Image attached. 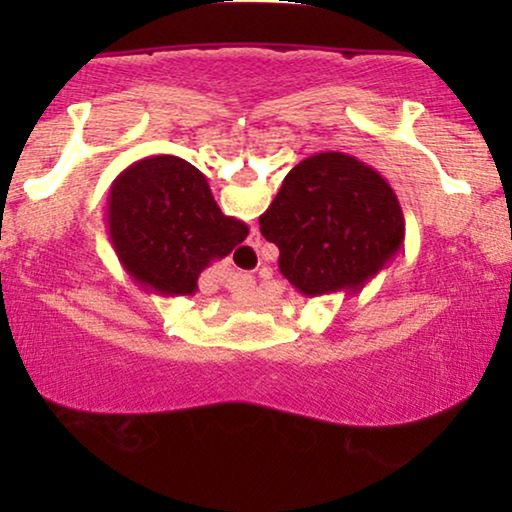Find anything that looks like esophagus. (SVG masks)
I'll return each instance as SVG.
<instances>
[{
    "mask_svg": "<svg viewBox=\"0 0 512 512\" xmlns=\"http://www.w3.org/2000/svg\"><path fill=\"white\" fill-rule=\"evenodd\" d=\"M256 256H258V251H256L254 244H244V247L240 249V261H242L244 265L256 263Z\"/></svg>",
    "mask_w": 512,
    "mask_h": 512,
    "instance_id": "obj_1",
    "label": "esophagus"
}]
</instances>
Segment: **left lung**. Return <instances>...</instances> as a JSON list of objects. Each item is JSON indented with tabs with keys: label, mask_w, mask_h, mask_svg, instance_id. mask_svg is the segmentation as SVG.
Returning <instances> with one entry per match:
<instances>
[{
	"label": "left lung",
	"mask_w": 512,
	"mask_h": 512,
	"mask_svg": "<svg viewBox=\"0 0 512 512\" xmlns=\"http://www.w3.org/2000/svg\"><path fill=\"white\" fill-rule=\"evenodd\" d=\"M258 223L279 247L282 275L305 298L361 291L405 240L394 188L342 151L300 160Z\"/></svg>",
	"instance_id": "left-lung-1"
}]
</instances>
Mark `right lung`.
Returning <instances> with one entry per match:
<instances>
[{"label": "right lung", "instance_id": "1", "mask_svg": "<svg viewBox=\"0 0 512 512\" xmlns=\"http://www.w3.org/2000/svg\"><path fill=\"white\" fill-rule=\"evenodd\" d=\"M107 233L139 286L160 296H193L200 272L247 240L249 226L221 212L198 167L151 156L111 184Z\"/></svg>", "mask_w": 512, "mask_h": 512}]
</instances>
